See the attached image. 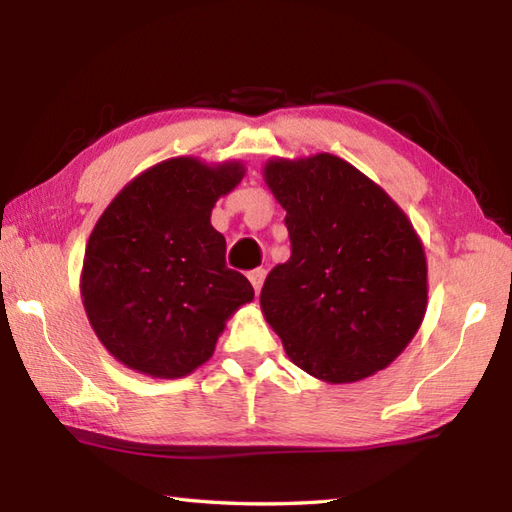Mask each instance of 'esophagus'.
<instances>
[{
  "label": "esophagus",
  "mask_w": 512,
  "mask_h": 512,
  "mask_svg": "<svg viewBox=\"0 0 512 512\" xmlns=\"http://www.w3.org/2000/svg\"><path fill=\"white\" fill-rule=\"evenodd\" d=\"M264 279H266V270L264 268H255V270H250V273H248V281H250V284H253L257 295H259V290H262Z\"/></svg>",
  "instance_id": "obj_1"
}]
</instances>
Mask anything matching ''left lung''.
Wrapping results in <instances>:
<instances>
[{
  "label": "left lung",
  "instance_id": "1",
  "mask_svg": "<svg viewBox=\"0 0 512 512\" xmlns=\"http://www.w3.org/2000/svg\"><path fill=\"white\" fill-rule=\"evenodd\" d=\"M264 182L284 206L292 255L259 297L303 372L330 385L389 367L427 312V255L389 193L334 154L270 158Z\"/></svg>",
  "mask_w": 512,
  "mask_h": 512
}]
</instances>
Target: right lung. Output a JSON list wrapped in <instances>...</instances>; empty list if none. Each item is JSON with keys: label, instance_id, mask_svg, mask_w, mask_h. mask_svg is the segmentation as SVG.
I'll return each mask as SVG.
<instances>
[{"label": "right lung", "instance_id": "right-lung-1", "mask_svg": "<svg viewBox=\"0 0 512 512\" xmlns=\"http://www.w3.org/2000/svg\"><path fill=\"white\" fill-rule=\"evenodd\" d=\"M246 176L242 160L178 156L138 173L94 224L81 268V301L118 363L151 378H184L204 365L233 314L255 299L226 268L215 202Z\"/></svg>", "mask_w": 512, "mask_h": 512}]
</instances>
